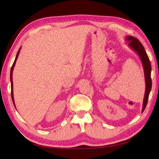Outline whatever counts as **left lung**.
<instances>
[{
    "mask_svg": "<svg viewBox=\"0 0 159 159\" xmlns=\"http://www.w3.org/2000/svg\"><path fill=\"white\" fill-rule=\"evenodd\" d=\"M126 40L128 41V46L131 48L132 50L135 52L140 57L141 60L143 69H144V73H145V85H146V89H145V97H144L143 100V109L142 112L145 110L148 99V95L150 93V91L152 88V80L151 78V66L150 64V60H149L148 57L147 56V52L144 48L143 46L137 38H134L131 36H128L126 37Z\"/></svg>",
    "mask_w": 159,
    "mask_h": 159,
    "instance_id": "1",
    "label": "left lung"
}]
</instances>
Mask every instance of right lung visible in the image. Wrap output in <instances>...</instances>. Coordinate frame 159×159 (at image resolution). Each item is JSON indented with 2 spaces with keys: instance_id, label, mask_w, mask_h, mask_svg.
Segmentation results:
<instances>
[{
  "instance_id": "add662e5",
  "label": "right lung",
  "mask_w": 159,
  "mask_h": 159,
  "mask_svg": "<svg viewBox=\"0 0 159 159\" xmlns=\"http://www.w3.org/2000/svg\"><path fill=\"white\" fill-rule=\"evenodd\" d=\"M20 48H20V49H19L17 54H16V58H15V60H14V63L11 67V96H12V102H13V103L14 105V98H13V87H12V71H13V69H14V66H15V64H16V60L18 58V56L19 55V53H20ZM14 106H15V105H14Z\"/></svg>"
}]
</instances>
